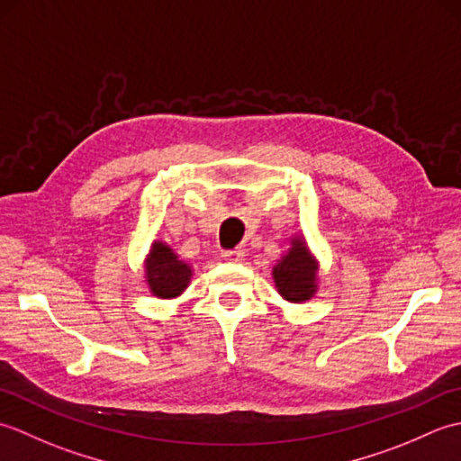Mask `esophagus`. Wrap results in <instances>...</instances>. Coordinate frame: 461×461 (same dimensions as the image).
Returning a JSON list of instances; mask_svg holds the SVG:
<instances>
[{"mask_svg":"<svg viewBox=\"0 0 461 461\" xmlns=\"http://www.w3.org/2000/svg\"><path fill=\"white\" fill-rule=\"evenodd\" d=\"M221 258H223V259H228V261H241L243 258H246V251H243L241 248H236V249H225V251L221 253Z\"/></svg>","mask_w":461,"mask_h":461,"instance_id":"34e87169","label":"esophagus"}]
</instances>
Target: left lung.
I'll return each mask as SVG.
<instances>
[{
  "label": "left lung",
  "mask_w": 461,
  "mask_h": 461,
  "mask_svg": "<svg viewBox=\"0 0 461 461\" xmlns=\"http://www.w3.org/2000/svg\"><path fill=\"white\" fill-rule=\"evenodd\" d=\"M317 261L307 249L303 240H293L291 248L273 267V279L283 299L303 303L315 295L317 291Z\"/></svg>",
  "instance_id": "obj_1"
}]
</instances>
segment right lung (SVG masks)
Returning a JSON list of instances; mask_svg holds the SVG:
<instances>
[{
	"mask_svg": "<svg viewBox=\"0 0 461 461\" xmlns=\"http://www.w3.org/2000/svg\"><path fill=\"white\" fill-rule=\"evenodd\" d=\"M192 269L188 263L178 259V256L162 241H154L150 256L146 259V281L156 297L172 299L188 287Z\"/></svg>",
	"mask_w": 461,
	"mask_h": 461,
	"instance_id": "obj_1",
	"label": "right lung"
}]
</instances>
